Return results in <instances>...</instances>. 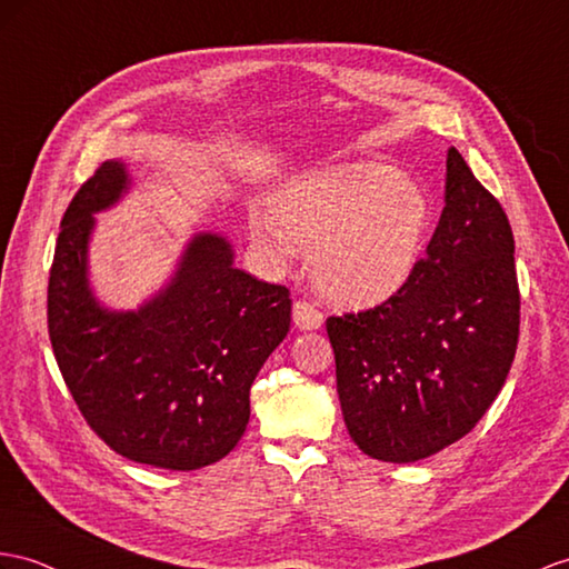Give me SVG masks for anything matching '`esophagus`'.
Returning <instances> with one entry per match:
<instances>
[{
    "mask_svg": "<svg viewBox=\"0 0 569 569\" xmlns=\"http://www.w3.org/2000/svg\"><path fill=\"white\" fill-rule=\"evenodd\" d=\"M292 316H295V326L301 328V330H316V328H321V323H323V313L318 311L313 303L307 301V299L295 301Z\"/></svg>",
    "mask_w": 569,
    "mask_h": 569,
    "instance_id": "obj_1",
    "label": "esophagus"
}]
</instances>
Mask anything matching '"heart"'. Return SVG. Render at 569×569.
I'll list each match as a JSON object with an SVG mask.
<instances>
[{"label":"heart","mask_w":569,"mask_h":569,"mask_svg":"<svg viewBox=\"0 0 569 569\" xmlns=\"http://www.w3.org/2000/svg\"><path fill=\"white\" fill-rule=\"evenodd\" d=\"M429 200L418 180L389 166H338L282 188L256 212V243L274 262L309 248L316 287L340 303H373L408 280L420 256Z\"/></svg>","instance_id":"heart-1"}]
</instances>
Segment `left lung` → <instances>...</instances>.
<instances>
[{
  "instance_id": "8db88e82",
  "label": "left lung",
  "mask_w": 569,
  "mask_h": 569,
  "mask_svg": "<svg viewBox=\"0 0 569 569\" xmlns=\"http://www.w3.org/2000/svg\"><path fill=\"white\" fill-rule=\"evenodd\" d=\"M519 307L509 219L451 147L425 258L389 299L326 321L355 445L412 463L466 437L515 362Z\"/></svg>"
}]
</instances>
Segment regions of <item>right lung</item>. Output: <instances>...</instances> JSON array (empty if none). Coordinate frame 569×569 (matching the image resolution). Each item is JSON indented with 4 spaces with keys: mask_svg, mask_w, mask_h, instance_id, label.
Listing matches in <instances>:
<instances>
[{
    "mask_svg": "<svg viewBox=\"0 0 569 569\" xmlns=\"http://www.w3.org/2000/svg\"><path fill=\"white\" fill-rule=\"evenodd\" d=\"M128 188L120 161L81 183L60 221L48 282V332L87 425L124 459L196 470L239 445L251 386L284 340L292 299L231 266V246L192 239L173 282L140 311L101 309L87 284L93 212Z\"/></svg>",
    "mask_w": 569,
    "mask_h": 569,
    "instance_id": "right-lung-1",
    "label": "right lung"
}]
</instances>
